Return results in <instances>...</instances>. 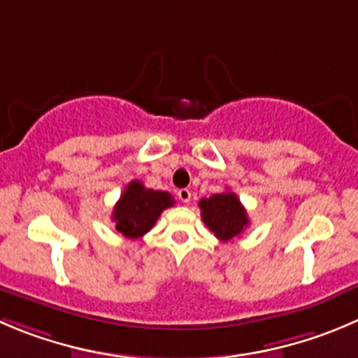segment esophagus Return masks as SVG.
I'll return each instance as SVG.
<instances>
[{
	"instance_id": "obj_1",
	"label": "esophagus",
	"mask_w": 358,
	"mask_h": 358,
	"mask_svg": "<svg viewBox=\"0 0 358 358\" xmlns=\"http://www.w3.org/2000/svg\"><path fill=\"white\" fill-rule=\"evenodd\" d=\"M177 196H179V200H181L182 203H188L189 200H192V192H189V189H186V188H182V189H179V192H177Z\"/></svg>"
}]
</instances>
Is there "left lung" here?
I'll return each instance as SVG.
<instances>
[{"instance_id":"obj_1","label":"left lung","mask_w":358,"mask_h":358,"mask_svg":"<svg viewBox=\"0 0 358 358\" xmlns=\"http://www.w3.org/2000/svg\"><path fill=\"white\" fill-rule=\"evenodd\" d=\"M199 207L202 210L203 223L223 243L241 236L250 224L246 209L232 192L216 193L209 199H202Z\"/></svg>"}]
</instances>
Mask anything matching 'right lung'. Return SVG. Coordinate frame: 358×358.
<instances>
[{
  "mask_svg": "<svg viewBox=\"0 0 358 358\" xmlns=\"http://www.w3.org/2000/svg\"><path fill=\"white\" fill-rule=\"evenodd\" d=\"M173 206L170 193L149 189L141 181H131L122 192L112 213L115 230L128 239H138L148 234L159 214Z\"/></svg>",
  "mask_w": 358,
  "mask_h": 358,
  "instance_id": "right-lung-1",
  "label": "right lung"
}]
</instances>
